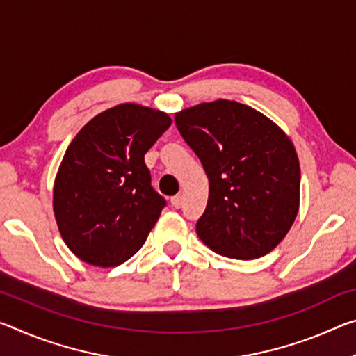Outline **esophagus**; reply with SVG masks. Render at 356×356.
<instances>
[{
  "mask_svg": "<svg viewBox=\"0 0 356 356\" xmlns=\"http://www.w3.org/2000/svg\"><path fill=\"white\" fill-rule=\"evenodd\" d=\"M171 204H172V207L180 209V207H182V204H184V196H182V195L172 196V198H171Z\"/></svg>",
  "mask_w": 356,
  "mask_h": 356,
  "instance_id": "obj_1",
  "label": "esophagus"
}]
</instances>
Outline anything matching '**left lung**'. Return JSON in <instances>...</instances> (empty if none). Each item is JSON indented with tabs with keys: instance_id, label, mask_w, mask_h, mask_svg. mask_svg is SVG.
I'll list each match as a JSON object with an SVG mask.
<instances>
[{
	"instance_id": "8db88e82",
	"label": "left lung",
	"mask_w": 356,
	"mask_h": 356,
	"mask_svg": "<svg viewBox=\"0 0 356 356\" xmlns=\"http://www.w3.org/2000/svg\"><path fill=\"white\" fill-rule=\"evenodd\" d=\"M174 120L209 177L200 239L234 259L273 252L300 211V160L284 129L229 99L188 107Z\"/></svg>"
}]
</instances>
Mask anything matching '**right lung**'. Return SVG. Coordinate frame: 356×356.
<instances>
[{
	"label": "right lung",
	"mask_w": 356,
	"mask_h": 356,
	"mask_svg": "<svg viewBox=\"0 0 356 356\" xmlns=\"http://www.w3.org/2000/svg\"><path fill=\"white\" fill-rule=\"evenodd\" d=\"M166 112L134 103L95 115L65 152L54 213L65 244L92 266L125 263L144 245L166 201L144 155L171 127Z\"/></svg>",
	"instance_id": "right-lung-1"
}]
</instances>
